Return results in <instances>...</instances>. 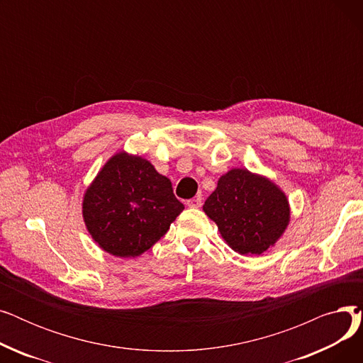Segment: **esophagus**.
<instances>
[{
	"mask_svg": "<svg viewBox=\"0 0 363 363\" xmlns=\"http://www.w3.org/2000/svg\"><path fill=\"white\" fill-rule=\"evenodd\" d=\"M186 206L188 207H193V208L201 207V197H194V199L186 200Z\"/></svg>",
	"mask_w": 363,
	"mask_h": 363,
	"instance_id": "esophagus-1",
	"label": "esophagus"
}]
</instances>
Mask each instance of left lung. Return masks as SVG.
<instances>
[{
  "label": "left lung",
  "mask_w": 363,
  "mask_h": 363,
  "mask_svg": "<svg viewBox=\"0 0 363 363\" xmlns=\"http://www.w3.org/2000/svg\"><path fill=\"white\" fill-rule=\"evenodd\" d=\"M203 211L240 255L257 256L268 250L290 220L289 201L281 189L247 169H233L220 177Z\"/></svg>",
  "instance_id": "8db88e82"
}]
</instances>
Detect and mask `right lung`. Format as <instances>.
Listing matches in <instances>:
<instances>
[{
    "mask_svg": "<svg viewBox=\"0 0 363 363\" xmlns=\"http://www.w3.org/2000/svg\"><path fill=\"white\" fill-rule=\"evenodd\" d=\"M82 208L88 231L103 250L135 257L167 233L184 204L150 162L119 152L86 189Z\"/></svg>",
    "mask_w": 363,
    "mask_h": 363,
    "instance_id": "obj_1",
    "label": "right lung"
}]
</instances>
